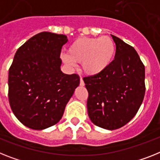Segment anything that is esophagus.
Listing matches in <instances>:
<instances>
[{
    "label": "esophagus",
    "mask_w": 160,
    "mask_h": 160,
    "mask_svg": "<svg viewBox=\"0 0 160 160\" xmlns=\"http://www.w3.org/2000/svg\"><path fill=\"white\" fill-rule=\"evenodd\" d=\"M80 85H81V86H84V80H83L82 78H80Z\"/></svg>",
    "instance_id": "1"
}]
</instances>
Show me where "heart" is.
<instances>
[{
    "label": "heart",
    "mask_w": 160,
    "mask_h": 160,
    "mask_svg": "<svg viewBox=\"0 0 160 160\" xmlns=\"http://www.w3.org/2000/svg\"><path fill=\"white\" fill-rule=\"evenodd\" d=\"M115 54V44L110 37H84L77 39L70 45L68 54L62 59L69 66L82 62L83 72L96 76L108 68Z\"/></svg>",
    "instance_id": "heart-1"
}]
</instances>
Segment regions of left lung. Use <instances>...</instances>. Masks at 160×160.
<instances>
[{
    "label": "left lung",
    "instance_id": "left-lung-1",
    "mask_svg": "<svg viewBox=\"0 0 160 160\" xmlns=\"http://www.w3.org/2000/svg\"><path fill=\"white\" fill-rule=\"evenodd\" d=\"M115 59L96 76L84 77L88 117L108 130L121 128L132 119L145 96V66L133 47L111 35Z\"/></svg>",
    "mask_w": 160,
    "mask_h": 160
}]
</instances>
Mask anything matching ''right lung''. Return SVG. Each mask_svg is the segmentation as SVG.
I'll use <instances>...</instances> for the list:
<instances>
[{
  "label": "right lung",
  "mask_w": 160,
  "mask_h": 160,
  "mask_svg": "<svg viewBox=\"0 0 160 160\" xmlns=\"http://www.w3.org/2000/svg\"><path fill=\"white\" fill-rule=\"evenodd\" d=\"M65 35L43 32L19 47L9 70V102L23 125L42 130L62 117L66 105L80 84L77 74L60 69Z\"/></svg>",
  "instance_id": "right-lung-1"
}]
</instances>
